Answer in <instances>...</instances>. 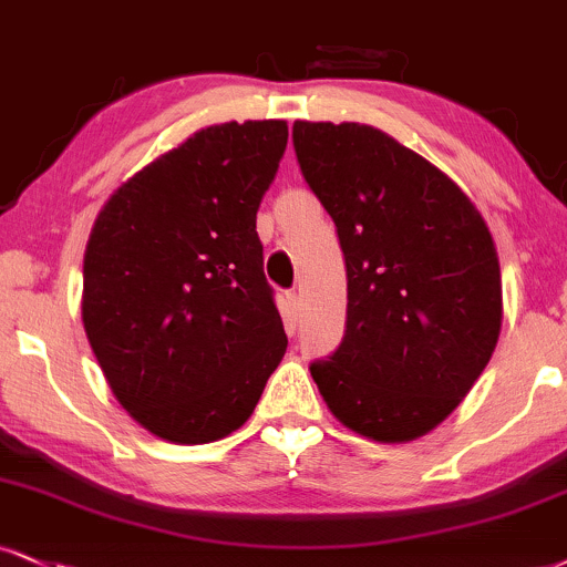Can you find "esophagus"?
<instances>
[{"mask_svg": "<svg viewBox=\"0 0 567 567\" xmlns=\"http://www.w3.org/2000/svg\"><path fill=\"white\" fill-rule=\"evenodd\" d=\"M286 310H289L291 312V316H297V312H299V305H302V299H299V295H297V291H286Z\"/></svg>", "mask_w": 567, "mask_h": 567, "instance_id": "34e87169", "label": "esophagus"}]
</instances>
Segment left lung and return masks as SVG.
Wrapping results in <instances>:
<instances>
[{"mask_svg": "<svg viewBox=\"0 0 567 567\" xmlns=\"http://www.w3.org/2000/svg\"><path fill=\"white\" fill-rule=\"evenodd\" d=\"M302 176L337 223L347 333L310 365L333 417L404 444L452 415L502 328L486 220L429 159L365 123H295Z\"/></svg>", "mask_w": 567, "mask_h": 567, "instance_id": "obj_1", "label": "left lung"}]
</instances>
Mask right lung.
Here are the masks:
<instances>
[{
	"mask_svg": "<svg viewBox=\"0 0 567 567\" xmlns=\"http://www.w3.org/2000/svg\"><path fill=\"white\" fill-rule=\"evenodd\" d=\"M289 125H207L104 202L83 255L81 318L115 400L173 444L241 429L286 352L257 209Z\"/></svg>",
	"mask_w": 567,
	"mask_h": 567,
	"instance_id": "add662e5",
	"label": "right lung"
}]
</instances>
